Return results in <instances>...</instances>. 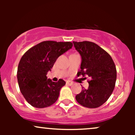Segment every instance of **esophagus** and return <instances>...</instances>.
Instances as JSON below:
<instances>
[{
    "instance_id": "34e87169",
    "label": "esophagus",
    "mask_w": 135,
    "mask_h": 135,
    "mask_svg": "<svg viewBox=\"0 0 135 135\" xmlns=\"http://www.w3.org/2000/svg\"><path fill=\"white\" fill-rule=\"evenodd\" d=\"M66 83L68 85H69V86H72V85L73 84V83H72V82L69 81V80H67V81L66 82Z\"/></svg>"
}]
</instances>
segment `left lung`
Here are the masks:
<instances>
[{
    "label": "left lung",
    "mask_w": 135,
    "mask_h": 135,
    "mask_svg": "<svg viewBox=\"0 0 135 135\" xmlns=\"http://www.w3.org/2000/svg\"><path fill=\"white\" fill-rule=\"evenodd\" d=\"M81 56L79 75L91 78L89 87L75 97L77 102L85 107L94 108L107 102L115 88L117 71L108 52L95 43L89 41L73 42Z\"/></svg>",
    "instance_id": "obj_1"
}]
</instances>
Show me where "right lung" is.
Instances as JSON below:
<instances>
[{
    "instance_id": "add662e5",
    "label": "right lung",
    "mask_w": 135,
    "mask_h": 135,
    "mask_svg": "<svg viewBox=\"0 0 135 135\" xmlns=\"http://www.w3.org/2000/svg\"><path fill=\"white\" fill-rule=\"evenodd\" d=\"M70 42L44 41L29 49L20 60L17 72L21 93L28 103L35 108H45L55 103L66 83L47 79L56 60L71 49Z\"/></svg>"
}]
</instances>
